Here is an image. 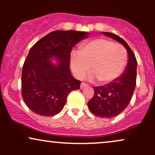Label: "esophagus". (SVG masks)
<instances>
[{"instance_id": "obj_1", "label": "esophagus", "mask_w": 155, "mask_h": 155, "mask_svg": "<svg viewBox=\"0 0 155 155\" xmlns=\"http://www.w3.org/2000/svg\"><path fill=\"white\" fill-rule=\"evenodd\" d=\"M88 87L87 84L84 83V82L81 83V85H80V88H81V89H84V87Z\"/></svg>"}]
</instances>
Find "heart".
Returning <instances> with one entry per match:
<instances>
[{"label": "heart", "mask_w": 155, "mask_h": 155, "mask_svg": "<svg viewBox=\"0 0 155 155\" xmlns=\"http://www.w3.org/2000/svg\"><path fill=\"white\" fill-rule=\"evenodd\" d=\"M125 48L106 38H97L82 46L80 53H73L71 67L78 79H82L91 65V79L96 77L101 83L116 79L127 63Z\"/></svg>", "instance_id": "obj_1"}]
</instances>
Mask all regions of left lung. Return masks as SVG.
<instances>
[{"instance_id": "8db88e82", "label": "left lung", "mask_w": 155, "mask_h": 155, "mask_svg": "<svg viewBox=\"0 0 155 155\" xmlns=\"http://www.w3.org/2000/svg\"><path fill=\"white\" fill-rule=\"evenodd\" d=\"M106 36L120 42L128 53V63L122 74L105 86L93 87L94 95L87 103L92 114L102 118L120 114L128 106L136 85L137 60L128 44L118 35L102 32Z\"/></svg>"}]
</instances>
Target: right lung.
I'll return each instance as SVG.
<instances>
[{
  "mask_svg": "<svg viewBox=\"0 0 155 155\" xmlns=\"http://www.w3.org/2000/svg\"><path fill=\"white\" fill-rule=\"evenodd\" d=\"M90 33L56 31L41 38L27 56L22 71V96L28 107L41 116H54L63 109L68 94L79 90L81 81L69 68L73 47ZM59 63L54 66L51 58Z\"/></svg>",
  "mask_w": 155,
  "mask_h": 155,
  "instance_id": "add662e5",
  "label": "right lung"
}]
</instances>
